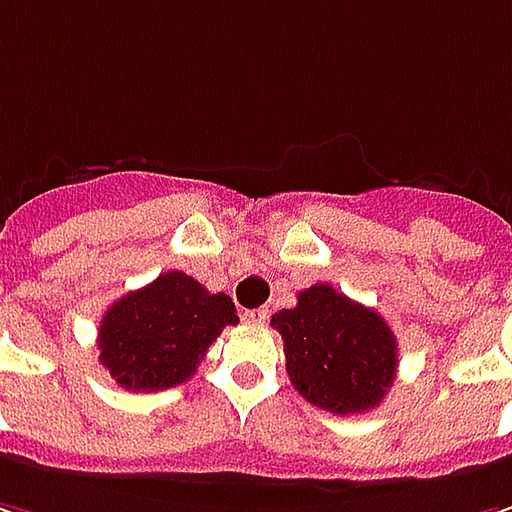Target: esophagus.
<instances>
[{
    "mask_svg": "<svg viewBox=\"0 0 512 512\" xmlns=\"http://www.w3.org/2000/svg\"><path fill=\"white\" fill-rule=\"evenodd\" d=\"M243 320L260 326V323H266V320H269V309H246L243 311Z\"/></svg>",
    "mask_w": 512,
    "mask_h": 512,
    "instance_id": "esophagus-1",
    "label": "esophagus"
}]
</instances>
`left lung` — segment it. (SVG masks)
I'll return each mask as SVG.
<instances>
[{"mask_svg": "<svg viewBox=\"0 0 512 512\" xmlns=\"http://www.w3.org/2000/svg\"><path fill=\"white\" fill-rule=\"evenodd\" d=\"M291 385L331 414H365L385 399L397 377V337L374 309L314 283L294 309L277 311Z\"/></svg>", "mask_w": 512, "mask_h": 512, "instance_id": "8db88e82", "label": "left lung"}]
</instances>
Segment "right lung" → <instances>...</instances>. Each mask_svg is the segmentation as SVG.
Returning a JSON list of instances; mask_svg holds the SVG:
<instances>
[{
  "label": "right lung",
  "instance_id": "obj_1",
  "mask_svg": "<svg viewBox=\"0 0 512 512\" xmlns=\"http://www.w3.org/2000/svg\"><path fill=\"white\" fill-rule=\"evenodd\" d=\"M235 323L232 297L184 272H164L104 311L98 360L127 391H164L192 377L206 348Z\"/></svg>",
  "mask_w": 512,
  "mask_h": 512
}]
</instances>
